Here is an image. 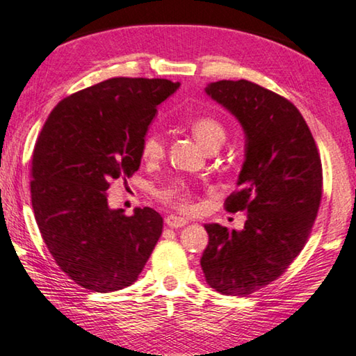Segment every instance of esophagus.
Here are the masks:
<instances>
[{
  "instance_id": "34e87169",
  "label": "esophagus",
  "mask_w": 356,
  "mask_h": 356,
  "mask_svg": "<svg viewBox=\"0 0 356 356\" xmlns=\"http://www.w3.org/2000/svg\"><path fill=\"white\" fill-rule=\"evenodd\" d=\"M165 222H166V225L170 226V227H184L188 221H186L185 218H182V216L170 215V216H168V218L165 220Z\"/></svg>"
}]
</instances>
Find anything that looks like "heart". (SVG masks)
<instances>
[{"instance_id":"b5f03b06","label":"heart","mask_w":356,"mask_h":356,"mask_svg":"<svg viewBox=\"0 0 356 356\" xmlns=\"http://www.w3.org/2000/svg\"><path fill=\"white\" fill-rule=\"evenodd\" d=\"M191 131L206 150L220 147L226 140L225 125L213 116L196 118L191 122ZM141 155L144 160L150 161L161 159V155H163V140H161L160 134H156V131H149L143 141ZM161 197H163L166 202L176 204V206L182 209H188L191 202L188 186L182 182H176L171 186H168L166 190L161 191Z\"/></svg>"}]
</instances>
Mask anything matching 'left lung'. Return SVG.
Masks as SVG:
<instances>
[{
  "label": "left lung",
  "instance_id": "obj_1",
  "mask_svg": "<svg viewBox=\"0 0 356 356\" xmlns=\"http://www.w3.org/2000/svg\"><path fill=\"white\" fill-rule=\"evenodd\" d=\"M206 94L245 134L237 191L226 210H245L242 231L206 225L201 257L206 282L225 295L270 284L300 254L322 200V163L303 116L287 99L246 80L209 83Z\"/></svg>",
  "mask_w": 356,
  "mask_h": 356
}]
</instances>
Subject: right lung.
Masks as SVG:
<instances>
[{
	"label": "right lung",
	"mask_w": 356,
	"mask_h": 356,
	"mask_svg": "<svg viewBox=\"0 0 356 356\" xmlns=\"http://www.w3.org/2000/svg\"><path fill=\"white\" fill-rule=\"evenodd\" d=\"M180 83L110 78L69 95L35 143L31 202L42 238L64 273L95 292L138 280L163 229L154 209H110L106 190L134 176L156 106Z\"/></svg>",
	"instance_id": "1"
}]
</instances>
